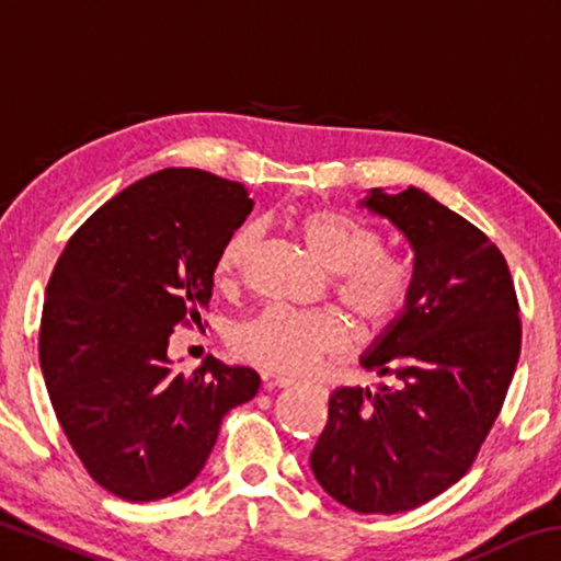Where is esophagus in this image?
I'll return each instance as SVG.
<instances>
[{"mask_svg":"<svg viewBox=\"0 0 561 561\" xmlns=\"http://www.w3.org/2000/svg\"><path fill=\"white\" fill-rule=\"evenodd\" d=\"M272 386H277V388H294V386H299V381H297V378H289V376H274V378H272Z\"/></svg>","mask_w":561,"mask_h":561,"instance_id":"obj_1","label":"esophagus"}]
</instances>
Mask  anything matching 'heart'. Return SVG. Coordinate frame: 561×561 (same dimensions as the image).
I'll return each mask as SVG.
<instances>
[{"mask_svg": "<svg viewBox=\"0 0 561 561\" xmlns=\"http://www.w3.org/2000/svg\"><path fill=\"white\" fill-rule=\"evenodd\" d=\"M307 250L334 272V297L360 334H381L411 307L415 274L401 254L383 250V232L356 215L314 207L297 217ZM257 227L237 230L217 257V279L225 287L242 277L257 250ZM237 358L277 374H304L321 358L346 348V329L324 311L270 307L232 331Z\"/></svg>", "mask_w": 561, "mask_h": 561, "instance_id": "obj_1", "label": "heart"}]
</instances>
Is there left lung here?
I'll return each mask as SVG.
<instances>
[{
	"instance_id": "8db88e82",
	"label": "left lung",
	"mask_w": 561,
	"mask_h": 561,
	"mask_svg": "<svg viewBox=\"0 0 561 561\" xmlns=\"http://www.w3.org/2000/svg\"><path fill=\"white\" fill-rule=\"evenodd\" d=\"M364 205L411 242V307L360 358L388 383L336 388L311 472L360 515L425 505L472 468L515 376L522 321L505 254L423 190Z\"/></svg>"
}]
</instances>
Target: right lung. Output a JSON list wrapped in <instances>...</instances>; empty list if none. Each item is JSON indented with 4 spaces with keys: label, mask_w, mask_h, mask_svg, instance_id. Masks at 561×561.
Instances as JSON below:
<instances>
[{
    "label": "right lung",
    "mask_w": 561,
    "mask_h": 561,
    "mask_svg": "<svg viewBox=\"0 0 561 561\" xmlns=\"http://www.w3.org/2000/svg\"><path fill=\"white\" fill-rule=\"evenodd\" d=\"M254 201L195 168H165L101 205L46 284L39 364L83 468L111 495H175L210 458L230 408L260 388L244 366L173 371V327H201L222 247Z\"/></svg>",
    "instance_id": "right-lung-1"
}]
</instances>
